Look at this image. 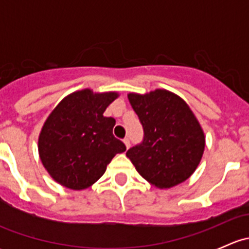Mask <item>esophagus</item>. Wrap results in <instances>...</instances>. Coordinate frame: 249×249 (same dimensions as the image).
<instances>
[{
	"instance_id": "esophagus-1",
	"label": "esophagus",
	"mask_w": 249,
	"mask_h": 249,
	"mask_svg": "<svg viewBox=\"0 0 249 249\" xmlns=\"http://www.w3.org/2000/svg\"><path fill=\"white\" fill-rule=\"evenodd\" d=\"M124 144L126 145V148L130 147V140L127 139V137H125V139H124Z\"/></svg>"
}]
</instances>
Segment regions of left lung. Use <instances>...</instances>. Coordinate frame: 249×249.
<instances>
[{
    "label": "left lung",
    "mask_w": 249,
    "mask_h": 249,
    "mask_svg": "<svg viewBox=\"0 0 249 249\" xmlns=\"http://www.w3.org/2000/svg\"><path fill=\"white\" fill-rule=\"evenodd\" d=\"M127 99L144 132L142 142L126 152L137 172L160 189L188 179L201 161L205 135L187 102L165 89L130 92Z\"/></svg>",
    "instance_id": "left-lung-1"
}]
</instances>
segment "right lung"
Here are the masks:
<instances>
[{
    "instance_id": "1",
    "label": "right lung",
    "mask_w": 249,
    "mask_h": 249,
    "mask_svg": "<svg viewBox=\"0 0 249 249\" xmlns=\"http://www.w3.org/2000/svg\"><path fill=\"white\" fill-rule=\"evenodd\" d=\"M118 92L74 91L47 118L38 137L41 161L55 182L73 190L91 187L118 153L126 150L113 135L114 118L105 117Z\"/></svg>"
}]
</instances>
